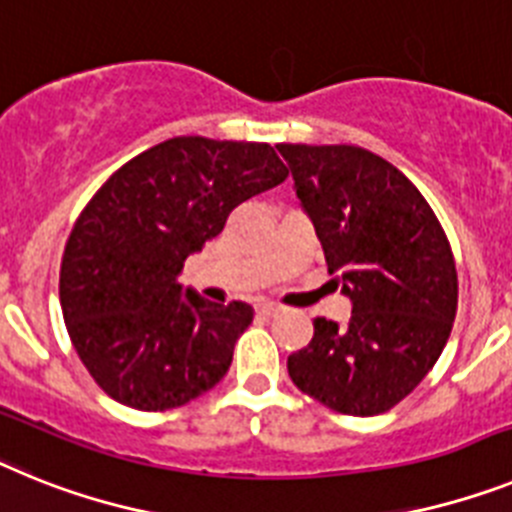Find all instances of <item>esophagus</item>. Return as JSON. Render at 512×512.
Returning <instances> with one entry per match:
<instances>
[{"instance_id": "obj_1", "label": "esophagus", "mask_w": 512, "mask_h": 512, "mask_svg": "<svg viewBox=\"0 0 512 512\" xmlns=\"http://www.w3.org/2000/svg\"><path fill=\"white\" fill-rule=\"evenodd\" d=\"M257 314H260V317H278V314H281V306H278V304H260V306H257Z\"/></svg>"}]
</instances>
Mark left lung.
Here are the masks:
<instances>
[{
  "instance_id": "1",
  "label": "left lung",
  "mask_w": 512,
  "mask_h": 512,
  "mask_svg": "<svg viewBox=\"0 0 512 512\" xmlns=\"http://www.w3.org/2000/svg\"><path fill=\"white\" fill-rule=\"evenodd\" d=\"M330 273L353 301L345 324L314 319L288 376L340 415L402 402L441 358L459 278L441 221L402 172L361 146L278 144Z\"/></svg>"
}]
</instances>
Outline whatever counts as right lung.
<instances>
[{
	"instance_id": "obj_1",
	"label": "right lung",
	"mask_w": 512,
	"mask_h": 512,
	"mask_svg": "<svg viewBox=\"0 0 512 512\" xmlns=\"http://www.w3.org/2000/svg\"><path fill=\"white\" fill-rule=\"evenodd\" d=\"M286 177L270 144L177 136L92 195L64 247L59 296L71 345L108 397L164 412L224 379L252 306L182 296L177 275L239 203Z\"/></svg>"
}]
</instances>
